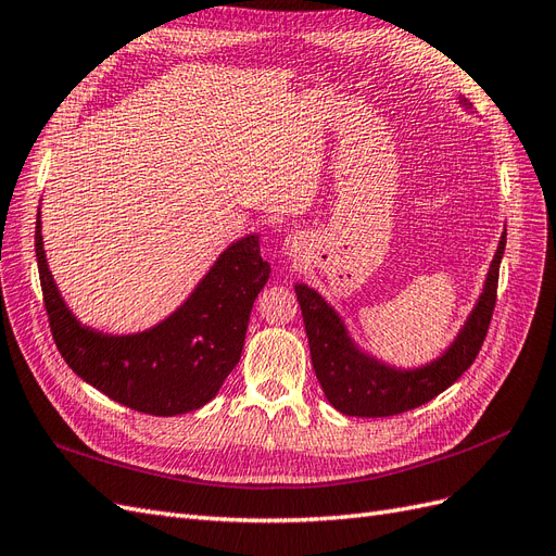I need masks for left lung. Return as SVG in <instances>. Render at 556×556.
I'll list each match as a JSON object with an SVG mask.
<instances>
[{
	"label": "left lung",
	"mask_w": 556,
	"mask_h": 556,
	"mask_svg": "<svg viewBox=\"0 0 556 556\" xmlns=\"http://www.w3.org/2000/svg\"><path fill=\"white\" fill-rule=\"evenodd\" d=\"M503 251L505 232L501 235L496 256L491 261L484 291L466 326L445 354L417 370H395L358 352V346L346 336L338 312L305 283H295V295L300 309H303L309 340L312 366L330 405L349 417H393L433 401L438 393L452 387L478 358L486 338L491 314L496 307Z\"/></svg>",
	"instance_id": "obj_1"
}]
</instances>
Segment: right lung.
Listing matches in <instances>:
<instances>
[{
	"mask_svg": "<svg viewBox=\"0 0 556 556\" xmlns=\"http://www.w3.org/2000/svg\"><path fill=\"white\" fill-rule=\"evenodd\" d=\"M35 249L43 305L67 366L111 401L155 417L207 405L242 356L253 300L269 265L256 235L220 253L186 303L165 321L135 336H104L76 321L46 265L37 214Z\"/></svg>",
	"mask_w": 556,
	"mask_h": 556,
	"instance_id": "obj_1",
	"label": "right lung"
}]
</instances>
